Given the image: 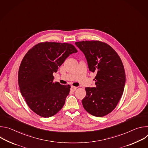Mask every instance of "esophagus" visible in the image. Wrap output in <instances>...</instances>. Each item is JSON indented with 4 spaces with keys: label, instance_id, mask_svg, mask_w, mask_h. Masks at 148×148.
Returning a JSON list of instances; mask_svg holds the SVG:
<instances>
[{
    "label": "esophagus",
    "instance_id": "esophagus-1",
    "mask_svg": "<svg viewBox=\"0 0 148 148\" xmlns=\"http://www.w3.org/2000/svg\"><path fill=\"white\" fill-rule=\"evenodd\" d=\"M77 89V87H74V86H71V91H75Z\"/></svg>",
    "mask_w": 148,
    "mask_h": 148
}]
</instances>
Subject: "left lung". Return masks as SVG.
<instances>
[{"label": "left lung", "mask_w": 148, "mask_h": 148, "mask_svg": "<svg viewBox=\"0 0 148 148\" xmlns=\"http://www.w3.org/2000/svg\"><path fill=\"white\" fill-rule=\"evenodd\" d=\"M84 54L90 71L96 73L95 87H86L82 105L88 113L101 117L112 112L120 100L126 76L122 62L108 45L99 41L75 42Z\"/></svg>", "instance_id": "8db88e82"}]
</instances>
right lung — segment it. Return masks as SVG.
Listing matches in <instances>:
<instances>
[{
	"label": "right lung",
	"instance_id": "1",
	"mask_svg": "<svg viewBox=\"0 0 148 148\" xmlns=\"http://www.w3.org/2000/svg\"><path fill=\"white\" fill-rule=\"evenodd\" d=\"M77 52L71 44L45 42L34 46L25 56L18 70V86L28 106L36 114L50 117L64 106L71 87L53 82V74Z\"/></svg>",
	"mask_w": 148,
	"mask_h": 148
}]
</instances>
